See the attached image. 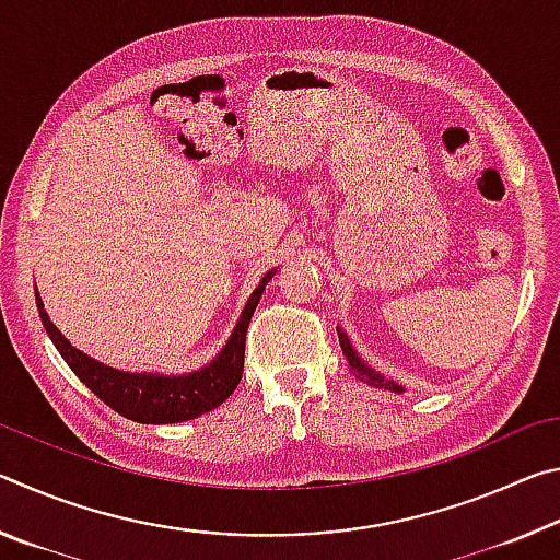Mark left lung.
<instances>
[{
	"instance_id": "1",
	"label": "left lung",
	"mask_w": 560,
	"mask_h": 560,
	"mask_svg": "<svg viewBox=\"0 0 560 560\" xmlns=\"http://www.w3.org/2000/svg\"><path fill=\"white\" fill-rule=\"evenodd\" d=\"M338 343H340V350H343V355L348 360L350 373H353L358 381H363V383L373 385V387H385V390H393V393H402V385H397L393 381H385V377L381 373H375L373 368L365 363V360H360V355L355 353L353 346H350L348 336L340 328H338Z\"/></svg>"
}]
</instances>
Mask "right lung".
<instances>
[{
	"mask_svg": "<svg viewBox=\"0 0 560 560\" xmlns=\"http://www.w3.org/2000/svg\"><path fill=\"white\" fill-rule=\"evenodd\" d=\"M273 269L259 281V287L252 291L249 301L242 311L240 320L232 330L230 340L222 348L210 365L202 371L185 373V375H160V373H126L116 371L93 360L91 355L81 353L69 340L61 336V330L51 324L49 314L44 311V303L36 291V306H39L42 324L49 334L51 343L59 350L61 358L69 363L75 377L89 387L93 395H98L103 402L113 407L118 415L128 417L132 422L143 424H173L195 420L205 412L220 407L230 397L244 373V346H246V328L254 316V308L267 289Z\"/></svg>",
	"mask_w": 560,
	"mask_h": 560,
	"instance_id": "1",
	"label": "right lung"
}]
</instances>
